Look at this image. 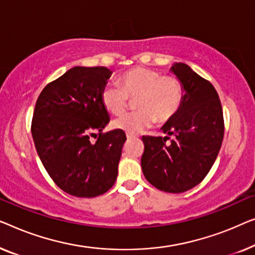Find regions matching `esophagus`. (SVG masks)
I'll return each instance as SVG.
<instances>
[{
    "mask_svg": "<svg viewBox=\"0 0 255 255\" xmlns=\"http://www.w3.org/2000/svg\"><path fill=\"white\" fill-rule=\"evenodd\" d=\"M135 138H137V136L131 135V134H127V139H135Z\"/></svg>",
    "mask_w": 255,
    "mask_h": 255,
    "instance_id": "obj_1",
    "label": "esophagus"
}]
</instances>
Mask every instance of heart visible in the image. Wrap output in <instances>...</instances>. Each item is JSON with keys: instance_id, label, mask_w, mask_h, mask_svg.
Returning <instances> with one entry per match:
<instances>
[{"instance_id": "1", "label": "heart", "mask_w": 255, "mask_h": 255, "mask_svg": "<svg viewBox=\"0 0 255 255\" xmlns=\"http://www.w3.org/2000/svg\"><path fill=\"white\" fill-rule=\"evenodd\" d=\"M119 85L107 84L102 91V103L109 112L124 113L129 98L135 99L137 111L126 113L112 123L113 128L127 134H138L153 124L170 121L180 110L184 100V88L174 76L149 68H134L119 78Z\"/></svg>"}]
</instances>
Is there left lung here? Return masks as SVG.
<instances>
[{
	"instance_id": "8db88e82",
	"label": "left lung",
	"mask_w": 255,
	"mask_h": 255,
	"mask_svg": "<svg viewBox=\"0 0 255 255\" xmlns=\"http://www.w3.org/2000/svg\"><path fill=\"white\" fill-rule=\"evenodd\" d=\"M170 70L184 88L182 105L162 127L167 136H143L141 166L156 188L182 193L199 185L210 171L223 141L224 120L220 97L210 82L181 62ZM168 135L174 136L170 142Z\"/></svg>"
}]
</instances>
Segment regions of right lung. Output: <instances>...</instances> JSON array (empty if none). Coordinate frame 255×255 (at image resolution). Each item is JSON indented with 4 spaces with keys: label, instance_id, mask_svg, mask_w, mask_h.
Instances as JSON below:
<instances>
[{
    "label": "right lung",
    "instance_id": "obj_1",
    "mask_svg": "<svg viewBox=\"0 0 255 255\" xmlns=\"http://www.w3.org/2000/svg\"><path fill=\"white\" fill-rule=\"evenodd\" d=\"M111 75L106 67H74L35 103L31 131L39 158L53 181L77 198L102 195L117 180L127 138L118 129L103 132L110 116L102 91Z\"/></svg>",
    "mask_w": 255,
    "mask_h": 255
}]
</instances>
